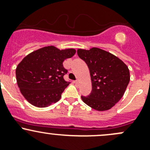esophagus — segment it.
Returning <instances> with one entry per match:
<instances>
[{"instance_id": "34e87169", "label": "esophagus", "mask_w": 150, "mask_h": 150, "mask_svg": "<svg viewBox=\"0 0 150 150\" xmlns=\"http://www.w3.org/2000/svg\"><path fill=\"white\" fill-rule=\"evenodd\" d=\"M74 83H75L76 84H79V81H77V80H76V81H74Z\"/></svg>"}]
</instances>
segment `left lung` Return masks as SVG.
Here are the masks:
<instances>
[{"mask_svg": "<svg viewBox=\"0 0 150 150\" xmlns=\"http://www.w3.org/2000/svg\"><path fill=\"white\" fill-rule=\"evenodd\" d=\"M77 54L87 63L92 81L90 94L81 96L83 102L97 111L110 109L122 98L128 85V68L116 56L96 47L79 49Z\"/></svg>", "mask_w": 150, "mask_h": 150, "instance_id": "8db88e82", "label": "left lung"}]
</instances>
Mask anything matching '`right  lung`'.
<instances>
[{
  "instance_id": "right-lung-1",
  "label": "right lung",
  "mask_w": 150,
  "mask_h": 150,
  "mask_svg": "<svg viewBox=\"0 0 150 150\" xmlns=\"http://www.w3.org/2000/svg\"><path fill=\"white\" fill-rule=\"evenodd\" d=\"M74 49L45 47L27 55L16 69L18 87L25 98L36 107H47L60 100L69 84L63 78V61L74 55Z\"/></svg>"
}]
</instances>
